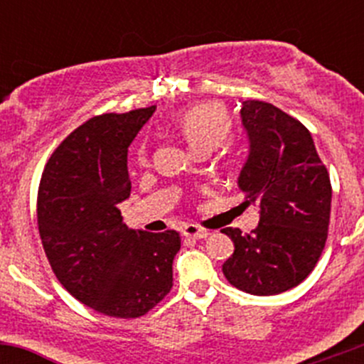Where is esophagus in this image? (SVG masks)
Returning a JSON list of instances; mask_svg holds the SVG:
<instances>
[{
	"label": "esophagus",
	"mask_w": 364,
	"mask_h": 364,
	"mask_svg": "<svg viewBox=\"0 0 364 364\" xmlns=\"http://www.w3.org/2000/svg\"><path fill=\"white\" fill-rule=\"evenodd\" d=\"M181 234L185 237H192V240H204V237H208L209 232L205 229L193 225V223H185L181 227Z\"/></svg>",
	"instance_id": "obj_1"
}]
</instances>
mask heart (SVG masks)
Masks as SVG:
<instances>
[{
  "label": "heart",
  "mask_w": 364,
  "mask_h": 364,
  "mask_svg": "<svg viewBox=\"0 0 364 364\" xmlns=\"http://www.w3.org/2000/svg\"><path fill=\"white\" fill-rule=\"evenodd\" d=\"M229 114L216 104H200L183 111L176 117V130L181 134L186 144L193 153H209L216 146L222 144L230 134ZM141 164H146V149L141 148L137 153Z\"/></svg>",
  "instance_id": "obj_1"
}]
</instances>
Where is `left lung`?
<instances>
[{"mask_svg":"<svg viewBox=\"0 0 364 364\" xmlns=\"http://www.w3.org/2000/svg\"><path fill=\"white\" fill-rule=\"evenodd\" d=\"M248 156L237 176L245 203L259 209L250 234L227 227L234 253L227 280L253 296H274L314 271L328 240L331 181L311 134L289 114L260 100L243 102Z\"/></svg>","mask_w":364,"mask_h":364,"instance_id":"left-lung-1","label":"left lung"}]
</instances>
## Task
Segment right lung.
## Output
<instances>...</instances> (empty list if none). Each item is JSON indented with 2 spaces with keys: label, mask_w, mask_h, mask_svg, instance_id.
I'll list each match as a JSON object with an SVG mask.
<instances>
[{
  "label": "right lung",
  "mask_w": 364,
  "mask_h": 364,
  "mask_svg": "<svg viewBox=\"0 0 364 364\" xmlns=\"http://www.w3.org/2000/svg\"><path fill=\"white\" fill-rule=\"evenodd\" d=\"M155 105L102 114L53 153L38 188V230L50 267L80 303L109 317L135 318L172 287L176 230L128 229L117 204L130 197L128 146Z\"/></svg>",
  "instance_id": "1"
}]
</instances>
